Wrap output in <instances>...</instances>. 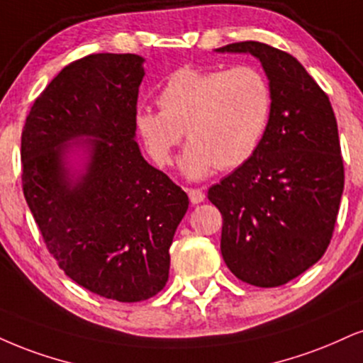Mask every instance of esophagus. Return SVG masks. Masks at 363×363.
<instances>
[{
  "mask_svg": "<svg viewBox=\"0 0 363 363\" xmlns=\"http://www.w3.org/2000/svg\"><path fill=\"white\" fill-rule=\"evenodd\" d=\"M187 196H189L191 203L193 204H198V203H203L204 201V193L203 189H193V187H187Z\"/></svg>",
  "mask_w": 363,
  "mask_h": 363,
  "instance_id": "34e87169",
  "label": "esophagus"
}]
</instances>
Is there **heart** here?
<instances>
[{"label": "heart", "mask_w": 363, "mask_h": 363, "mask_svg": "<svg viewBox=\"0 0 363 363\" xmlns=\"http://www.w3.org/2000/svg\"><path fill=\"white\" fill-rule=\"evenodd\" d=\"M160 111L142 110L137 130L155 164L169 165L186 130L181 167L198 179L211 170L235 169L259 148L270 113L272 91L253 65L231 69L182 67L157 94Z\"/></svg>", "instance_id": "obj_1"}]
</instances>
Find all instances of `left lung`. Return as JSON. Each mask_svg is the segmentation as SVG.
<instances>
[{"label": "left lung", "instance_id": "left-lung-1", "mask_svg": "<svg viewBox=\"0 0 363 363\" xmlns=\"http://www.w3.org/2000/svg\"><path fill=\"white\" fill-rule=\"evenodd\" d=\"M264 65L272 113L259 148L208 199L220 209L221 255L240 281L277 287L325 255L333 237L345 169L328 94L287 52L237 42Z\"/></svg>", "mask_w": 363, "mask_h": 363}]
</instances>
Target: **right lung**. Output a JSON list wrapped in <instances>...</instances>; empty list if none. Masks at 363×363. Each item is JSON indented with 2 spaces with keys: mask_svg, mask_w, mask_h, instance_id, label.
Returning <instances> with one entry per match:
<instances>
[{
  "mask_svg": "<svg viewBox=\"0 0 363 363\" xmlns=\"http://www.w3.org/2000/svg\"><path fill=\"white\" fill-rule=\"evenodd\" d=\"M142 64L135 54L74 60L35 99L21 132V187L47 250L74 282L120 303L164 289L189 206L133 140ZM79 136L94 137L91 160L71 185L62 157Z\"/></svg>",
  "mask_w": 363,
  "mask_h": 363,
  "instance_id": "obj_1",
  "label": "right lung"
}]
</instances>
